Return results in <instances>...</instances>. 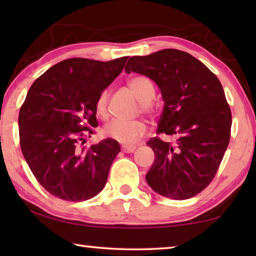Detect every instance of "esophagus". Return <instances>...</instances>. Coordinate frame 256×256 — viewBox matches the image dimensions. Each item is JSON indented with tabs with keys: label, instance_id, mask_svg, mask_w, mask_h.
<instances>
[{
	"label": "esophagus",
	"instance_id": "obj_1",
	"mask_svg": "<svg viewBox=\"0 0 256 256\" xmlns=\"http://www.w3.org/2000/svg\"><path fill=\"white\" fill-rule=\"evenodd\" d=\"M136 149V146H122V151L125 154H131Z\"/></svg>",
	"mask_w": 256,
	"mask_h": 256
}]
</instances>
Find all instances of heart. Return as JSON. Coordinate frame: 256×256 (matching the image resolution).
<instances>
[{
  "label": "heart",
  "mask_w": 256,
  "mask_h": 256,
  "mask_svg": "<svg viewBox=\"0 0 256 256\" xmlns=\"http://www.w3.org/2000/svg\"><path fill=\"white\" fill-rule=\"evenodd\" d=\"M128 88L131 89L134 96L141 102V110L149 112L150 107L148 104L151 102L154 97V86L148 78L144 76H136L128 80ZM108 99L110 92L104 89L98 94L94 102V108L97 114L102 118H107L108 116ZM146 126L142 120H114L104 128L105 136L120 142L123 144H133L144 136Z\"/></svg>",
  "instance_id": "1"
}]
</instances>
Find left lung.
<instances>
[{
  "label": "left lung",
  "instance_id": "obj_1",
  "mask_svg": "<svg viewBox=\"0 0 256 256\" xmlns=\"http://www.w3.org/2000/svg\"><path fill=\"white\" fill-rule=\"evenodd\" d=\"M125 72H136L158 84L164 102L157 134L151 138L156 159L146 176L154 192L186 200L214 178L230 138L232 112L222 86L204 64L178 50L132 56Z\"/></svg>",
  "mask_w": 256,
  "mask_h": 256
}]
</instances>
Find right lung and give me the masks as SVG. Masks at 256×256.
<instances>
[{"mask_svg":"<svg viewBox=\"0 0 256 256\" xmlns=\"http://www.w3.org/2000/svg\"><path fill=\"white\" fill-rule=\"evenodd\" d=\"M128 58L64 60L30 86L19 112L20 146L34 176L52 196L81 202L105 186L120 144L107 138L90 148L82 146L98 126V94L122 72Z\"/></svg>","mask_w":256,"mask_h":256,"instance_id":"1","label":"right lung"}]
</instances>
